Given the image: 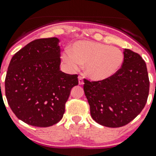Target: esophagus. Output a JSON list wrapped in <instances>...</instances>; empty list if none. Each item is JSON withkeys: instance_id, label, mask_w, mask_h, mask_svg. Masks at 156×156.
Segmentation results:
<instances>
[{"instance_id": "1", "label": "esophagus", "mask_w": 156, "mask_h": 156, "mask_svg": "<svg viewBox=\"0 0 156 156\" xmlns=\"http://www.w3.org/2000/svg\"><path fill=\"white\" fill-rule=\"evenodd\" d=\"M78 80H79V84L80 85H83V77L81 76H79L78 77Z\"/></svg>"}]
</instances>
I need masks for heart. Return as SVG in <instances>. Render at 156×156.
Here are the masks:
<instances>
[{
	"label": "heart",
	"mask_w": 156,
	"mask_h": 156,
	"mask_svg": "<svg viewBox=\"0 0 156 156\" xmlns=\"http://www.w3.org/2000/svg\"><path fill=\"white\" fill-rule=\"evenodd\" d=\"M63 60L71 69L84 66V73L94 81L108 79L121 68L124 55L116 47L93 41L76 42L70 51L63 54Z\"/></svg>",
	"instance_id": "b5f03b06"
}]
</instances>
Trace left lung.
<instances>
[{
	"mask_svg": "<svg viewBox=\"0 0 156 156\" xmlns=\"http://www.w3.org/2000/svg\"><path fill=\"white\" fill-rule=\"evenodd\" d=\"M121 68L108 79H84L83 90L95 122L108 127H120L137 116L145 106L149 79L140 55L124 49Z\"/></svg>",
	"mask_w": 156,
	"mask_h": 156,
	"instance_id": "left-lung-1",
	"label": "left lung"
}]
</instances>
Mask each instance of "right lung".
<instances>
[{
    "label": "right lung",
    "mask_w": 156,
    "mask_h": 156,
    "mask_svg": "<svg viewBox=\"0 0 156 156\" xmlns=\"http://www.w3.org/2000/svg\"><path fill=\"white\" fill-rule=\"evenodd\" d=\"M56 37L37 39L16 52L7 71L5 95L15 115L29 125L48 127L62 119L78 76L60 70Z\"/></svg>",
    "instance_id": "add662e5"
}]
</instances>
